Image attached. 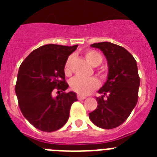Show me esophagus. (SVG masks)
I'll return each instance as SVG.
<instances>
[{
  "instance_id": "1",
  "label": "esophagus",
  "mask_w": 157,
  "mask_h": 157,
  "mask_svg": "<svg viewBox=\"0 0 157 157\" xmlns=\"http://www.w3.org/2000/svg\"><path fill=\"white\" fill-rule=\"evenodd\" d=\"M77 98L79 100H83V99H86V97L84 95H81V94H77Z\"/></svg>"
}]
</instances>
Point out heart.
Listing matches in <instances>:
<instances>
[{"instance_id":"1","label":"heart","mask_w":157,"mask_h":157,"mask_svg":"<svg viewBox=\"0 0 157 157\" xmlns=\"http://www.w3.org/2000/svg\"><path fill=\"white\" fill-rule=\"evenodd\" d=\"M86 60L90 63L93 67H97L100 65L103 62V56L95 50H87L85 54ZM73 59V56H69L67 59L65 65H64V73L67 76L71 74V62ZM99 75L101 77H104V74L102 71H99ZM70 86L72 90L76 92L77 94L86 95L96 90L98 87V80L94 77H89L85 78L81 76H75L70 81Z\"/></svg>"}]
</instances>
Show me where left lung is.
Segmentation results:
<instances>
[{
  "label": "left lung",
  "instance_id": "obj_1",
  "mask_svg": "<svg viewBox=\"0 0 157 157\" xmlns=\"http://www.w3.org/2000/svg\"><path fill=\"white\" fill-rule=\"evenodd\" d=\"M91 47L102 50L108 64L107 80L98 91V107L89 113L91 121L103 129L119 126L136 106L140 78L136 60L124 48L111 42L94 43Z\"/></svg>",
  "mask_w": 157,
  "mask_h": 157
}]
</instances>
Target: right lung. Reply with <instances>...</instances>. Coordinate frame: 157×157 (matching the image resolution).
<instances>
[{"instance_id":"1","label":"right lung","mask_w":157,"mask_h":157,"mask_svg":"<svg viewBox=\"0 0 157 157\" xmlns=\"http://www.w3.org/2000/svg\"><path fill=\"white\" fill-rule=\"evenodd\" d=\"M77 46L42 45L33 50L19 67L15 86L18 106L23 117L41 131H56L63 126L71 104L77 101L76 93L65 92L68 85L64 73L67 59ZM55 88L60 91L53 97Z\"/></svg>"}]
</instances>
